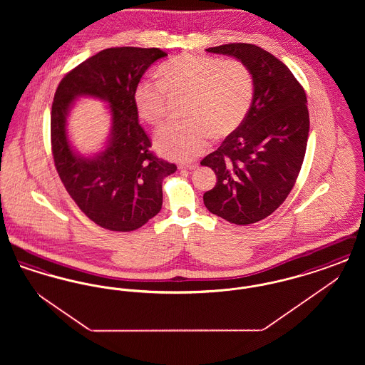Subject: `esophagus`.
<instances>
[{"label":"esophagus","mask_w":365,"mask_h":365,"mask_svg":"<svg viewBox=\"0 0 365 365\" xmlns=\"http://www.w3.org/2000/svg\"><path fill=\"white\" fill-rule=\"evenodd\" d=\"M198 165L197 164H187V165H179V170H189V171H191V170H195Z\"/></svg>","instance_id":"34e87169"}]
</instances>
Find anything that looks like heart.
<instances>
[{
  "label": "heart",
  "mask_w": 365,
  "mask_h": 365,
  "mask_svg": "<svg viewBox=\"0 0 365 365\" xmlns=\"http://www.w3.org/2000/svg\"><path fill=\"white\" fill-rule=\"evenodd\" d=\"M160 82L142 79L134 90L139 118L158 125L167 116V93H189L185 115L156 134L157 150L167 158L187 163L202 155L212 134L226 137L235 131L253 100V78L240 60L183 53L164 61Z\"/></svg>",
  "instance_id": "obj_1"
}]
</instances>
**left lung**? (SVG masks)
Listing matches in <instances>:
<instances>
[{
    "label": "left lung",
    "instance_id": "1",
    "mask_svg": "<svg viewBox=\"0 0 365 365\" xmlns=\"http://www.w3.org/2000/svg\"><path fill=\"white\" fill-rule=\"evenodd\" d=\"M207 52L242 61L255 93L240 127L201 161L217 178L204 204L230 223L252 225L275 212L294 186L309 134L307 94L292 71L260 46L228 43Z\"/></svg>",
    "mask_w": 365,
    "mask_h": 365
}]
</instances>
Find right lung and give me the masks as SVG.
Masks as SVG:
<instances>
[{
	"instance_id": "obj_1",
	"label": "right lung",
	"mask_w": 365,
	"mask_h": 365,
	"mask_svg": "<svg viewBox=\"0 0 365 365\" xmlns=\"http://www.w3.org/2000/svg\"><path fill=\"white\" fill-rule=\"evenodd\" d=\"M167 53L158 48H109L70 71L56 90L51 116L54 165L71 198L87 217L110 231H134L163 205V180L176 165L155 156L138 123L134 90ZM79 96L110 105L111 133L105 149L83 157L68 138L66 118Z\"/></svg>"
}]
</instances>
